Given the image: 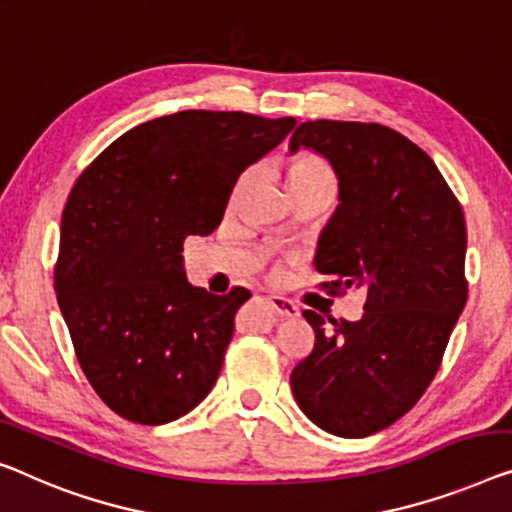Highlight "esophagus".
Here are the masks:
<instances>
[{"label": "esophagus", "instance_id": "34e87169", "mask_svg": "<svg viewBox=\"0 0 512 512\" xmlns=\"http://www.w3.org/2000/svg\"><path fill=\"white\" fill-rule=\"evenodd\" d=\"M269 303H271V308L276 310V315L280 319L299 317V308H296V305L289 299H282V296H269Z\"/></svg>", "mask_w": 512, "mask_h": 512}]
</instances>
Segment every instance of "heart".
Returning a JSON list of instances; mask_svg holds the SVG:
<instances>
[{
  "label": "heart",
  "instance_id": "b5f03b06",
  "mask_svg": "<svg viewBox=\"0 0 512 512\" xmlns=\"http://www.w3.org/2000/svg\"><path fill=\"white\" fill-rule=\"evenodd\" d=\"M287 183H289V190L310 186V183H333V174L319 158L301 156L299 160H294V163L289 165Z\"/></svg>",
  "mask_w": 512,
  "mask_h": 512
}]
</instances>
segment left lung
I'll return each mask as SVG.
<instances>
[{"mask_svg":"<svg viewBox=\"0 0 512 512\" xmlns=\"http://www.w3.org/2000/svg\"><path fill=\"white\" fill-rule=\"evenodd\" d=\"M301 147L329 160L340 188L315 255L333 278L324 287L368 296L358 322L303 310L315 349L292 391L322 430L361 439L407 414L437 375L467 303V227L434 160L393 128L305 121L289 140L292 154Z\"/></svg>","mask_w":512,"mask_h":512,"instance_id":"left-lung-1","label":"left lung"}]
</instances>
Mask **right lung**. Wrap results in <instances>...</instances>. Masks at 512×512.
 <instances>
[{
  "label": "right lung",
  "instance_id": "obj_1",
  "mask_svg": "<svg viewBox=\"0 0 512 512\" xmlns=\"http://www.w3.org/2000/svg\"><path fill=\"white\" fill-rule=\"evenodd\" d=\"M294 126V117L174 112L117 137L75 181L55 292L82 372L126 421H177L216 384L250 292L190 285L183 241L216 230L241 172Z\"/></svg>",
  "mask_w": 512,
  "mask_h": 512
}]
</instances>
